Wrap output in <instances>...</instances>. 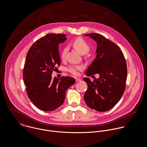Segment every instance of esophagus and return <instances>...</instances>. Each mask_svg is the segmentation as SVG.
<instances>
[{
  "label": "esophagus",
  "mask_w": 147,
  "mask_h": 147,
  "mask_svg": "<svg viewBox=\"0 0 147 147\" xmlns=\"http://www.w3.org/2000/svg\"><path fill=\"white\" fill-rule=\"evenodd\" d=\"M75 80H76V81L77 82H80L81 81V80L80 78H75Z\"/></svg>",
  "instance_id": "obj_1"
}]
</instances>
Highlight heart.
Listing matches in <instances>:
<instances>
[{"label": "heart", "instance_id": "b5f03b06", "mask_svg": "<svg viewBox=\"0 0 147 147\" xmlns=\"http://www.w3.org/2000/svg\"><path fill=\"white\" fill-rule=\"evenodd\" d=\"M72 45L74 47V48L82 55H84L87 53L90 49V46L88 45V43L82 38H77L76 40H74L72 43ZM67 51V47L64 48L62 50L61 57L63 59L65 57ZM82 69V67L81 66H70L68 68L67 70L71 73L73 74H77V70H81Z\"/></svg>", "mask_w": 147, "mask_h": 147}]
</instances>
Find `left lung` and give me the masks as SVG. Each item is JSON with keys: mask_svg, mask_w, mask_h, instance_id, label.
Instances as JSON below:
<instances>
[{"mask_svg": "<svg viewBox=\"0 0 147 147\" xmlns=\"http://www.w3.org/2000/svg\"><path fill=\"white\" fill-rule=\"evenodd\" d=\"M97 43L96 57L89 66L85 74L89 77L96 73L99 78L87 84L84 99L87 105L98 112H106L117 104L125 90L127 65L120 49L114 42L97 33L84 34Z\"/></svg>", "mask_w": 147, "mask_h": 147, "instance_id": "1", "label": "left lung"}]
</instances>
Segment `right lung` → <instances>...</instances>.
<instances>
[{
	"label": "right lung",
	"instance_id": "right-lung-1",
	"mask_svg": "<svg viewBox=\"0 0 147 147\" xmlns=\"http://www.w3.org/2000/svg\"><path fill=\"white\" fill-rule=\"evenodd\" d=\"M66 40L63 34H49L36 40L27 55L23 79L28 97L43 111H53L64 102L66 91L75 83V79L62 77L53 79L52 73L60 66V43Z\"/></svg>",
	"mask_w": 147,
	"mask_h": 147
}]
</instances>
